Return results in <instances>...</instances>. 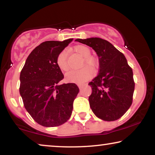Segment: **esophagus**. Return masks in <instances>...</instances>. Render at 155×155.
Returning a JSON list of instances; mask_svg holds the SVG:
<instances>
[{"instance_id":"esophagus-1","label":"esophagus","mask_w":155,"mask_h":155,"mask_svg":"<svg viewBox=\"0 0 155 155\" xmlns=\"http://www.w3.org/2000/svg\"><path fill=\"white\" fill-rule=\"evenodd\" d=\"M83 84H78V87H79L80 90H81V89L83 87Z\"/></svg>"}]
</instances>
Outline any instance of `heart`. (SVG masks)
<instances>
[{
    "label": "heart",
    "mask_w": 155,
    "mask_h": 155,
    "mask_svg": "<svg viewBox=\"0 0 155 155\" xmlns=\"http://www.w3.org/2000/svg\"><path fill=\"white\" fill-rule=\"evenodd\" d=\"M74 49L80 56L84 57L83 64H87L91 66H95L96 60L94 57L90 56L91 51L87 46L84 45L76 46ZM56 63L59 69L62 71H67L69 68L67 62V51L63 50L58 54L57 57ZM94 75V71L89 65H85L80 70H73L69 71L65 75V80L67 82H73V83L81 84L82 82L90 80Z\"/></svg>",
    "instance_id": "1"
}]
</instances>
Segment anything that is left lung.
Instances as JSON below:
<instances>
[{
	"instance_id": "obj_1",
	"label": "left lung",
	"mask_w": 155,
	"mask_h": 155,
	"mask_svg": "<svg viewBox=\"0 0 155 155\" xmlns=\"http://www.w3.org/2000/svg\"><path fill=\"white\" fill-rule=\"evenodd\" d=\"M75 41L92 47L99 57V74L89 83L92 90L89 97L92 111L101 120L118 119L132 104L135 89L132 68L124 55L107 40L92 37Z\"/></svg>"
}]
</instances>
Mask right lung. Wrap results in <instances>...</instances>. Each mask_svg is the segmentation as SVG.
I'll return each mask as SVG.
<instances>
[{"mask_svg":"<svg viewBox=\"0 0 155 155\" xmlns=\"http://www.w3.org/2000/svg\"><path fill=\"white\" fill-rule=\"evenodd\" d=\"M72 41L43 42L29 55L21 71L20 94L24 106L41 126H61L71 116L79 88L75 83L58 84L64 76L56 60Z\"/></svg>","mask_w":155,"mask_h":155,"instance_id":"1","label":"right lung"}]
</instances>
